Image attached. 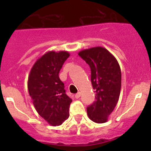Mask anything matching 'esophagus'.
Segmentation results:
<instances>
[{
    "instance_id": "obj_1",
    "label": "esophagus",
    "mask_w": 151,
    "mask_h": 151,
    "mask_svg": "<svg viewBox=\"0 0 151 151\" xmlns=\"http://www.w3.org/2000/svg\"><path fill=\"white\" fill-rule=\"evenodd\" d=\"M80 97H81V92H78L77 94H75V97H76V98H77V99H78V98H79Z\"/></svg>"
}]
</instances>
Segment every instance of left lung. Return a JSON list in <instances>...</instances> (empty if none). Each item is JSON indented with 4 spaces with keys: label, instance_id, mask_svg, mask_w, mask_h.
I'll return each instance as SVG.
<instances>
[{
    "label": "left lung",
    "instance_id": "1",
    "mask_svg": "<svg viewBox=\"0 0 151 151\" xmlns=\"http://www.w3.org/2000/svg\"><path fill=\"white\" fill-rule=\"evenodd\" d=\"M91 68V80L95 90V101L87 107L88 116L96 123L107 122L118 103L122 74L115 57L103 47H94L78 52Z\"/></svg>",
    "mask_w": 151,
    "mask_h": 151
}]
</instances>
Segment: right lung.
<instances>
[{"label": "right lung", "instance_id": "obj_1", "mask_svg": "<svg viewBox=\"0 0 151 151\" xmlns=\"http://www.w3.org/2000/svg\"><path fill=\"white\" fill-rule=\"evenodd\" d=\"M69 55L65 50L47 52L36 60L28 78V90L36 111L53 126L60 125L69 116L72 99L59 78L60 70Z\"/></svg>", "mask_w": 151, "mask_h": 151}]
</instances>
